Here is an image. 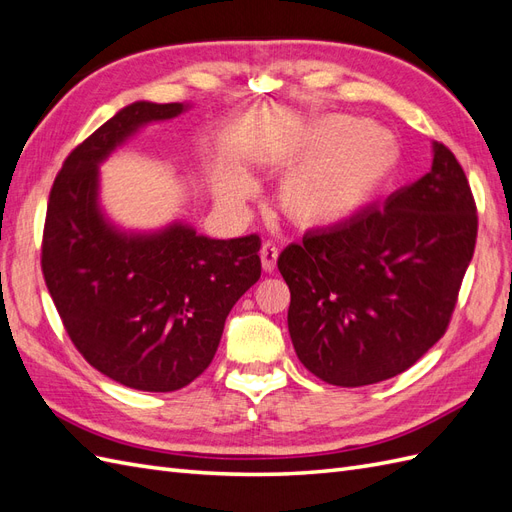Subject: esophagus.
<instances>
[{
    "instance_id": "esophagus-1",
    "label": "esophagus",
    "mask_w": 512,
    "mask_h": 512,
    "mask_svg": "<svg viewBox=\"0 0 512 512\" xmlns=\"http://www.w3.org/2000/svg\"><path fill=\"white\" fill-rule=\"evenodd\" d=\"M277 256H280V252H277L275 243H271V241L262 243V247H260V260H262V269H265L267 273H271L275 269Z\"/></svg>"
}]
</instances>
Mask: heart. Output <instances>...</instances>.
Returning a JSON list of instances; mask_svg holds the SVG:
<instances>
[{
    "label": "heart",
    "instance_id": "1",
    "mask_svg": "<svg viewBox=\"0 0 512 512\" xmlns=\"http://www.w3.org/2000/svg\"><path fill=\"white\" fill-rule=\"evenodd\" d=\"M395 134L352 115H327L309 126L288 156L294 166L280 185V207L305 228L342 226L365 211L397 173ZM254 183L241 175L224 185L228 200H243Z\"/></svg>",
    "mask_w": 512,
    "mask_h": 512
}]
</instances>
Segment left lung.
<instances>
[{"mask_svg": "<svg viewBox=\"0 0 512 512\" xmlns=\"http://www.w3.org/2000/svg\"><path fill=\"white\" fill-rule=\"evenodd\" d=\"M478 232L470 183L433 143L431 170L342 226L307 232L277 258L288 331L324 382L365 386L412 367L446 333Z\"/></svg>", "mask_w": 512, "mask_h": 512, "instance_id": "8db88e82", "label": "left lung"}]
</instances>
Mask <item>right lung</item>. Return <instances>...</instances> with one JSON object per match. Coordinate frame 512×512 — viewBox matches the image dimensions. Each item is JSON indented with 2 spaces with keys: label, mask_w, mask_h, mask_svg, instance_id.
I'll return each mask as SVG.
<instances>
[{
  "label": "right lung",
  "mask_w": 512,
  "mask_h": 512,
  "mask_svg": "<svg viewBox=\"0 0 512 512\" xmlns=\"http://www.w3.org/2000/svg\"><path fill=\"white\" fill-rule=\"evenodd\" d=\"M179 102H134L76 145L46 205L40 265L74 348L136 391H179L213 361L226 316L260 277V237L209 239L173 224L123 235L98 209V164Z\"/></svg>",
  "instance_id": "1"
}]
</instances>
